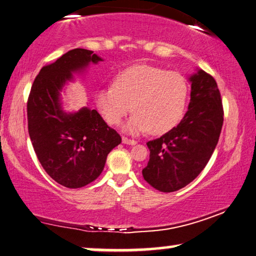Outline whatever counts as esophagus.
Here are the masks:
<instances>
[{"mask_svg": "<svg viewBox=\"0 0 256 256\" xmlns=\"http://www.w3.org/2000/svg\"><path fill=\"white\" fill-rule=\"evenodd\" d=\"M122 142H123L124 144H131V146L136 144V141L130 140V139H128V138H123V139H122Z\"/></svg>", "mask_w": 256, "mask_h": 256, "instance_id": "obj_1", "label": "esophagus"}]
</instances>
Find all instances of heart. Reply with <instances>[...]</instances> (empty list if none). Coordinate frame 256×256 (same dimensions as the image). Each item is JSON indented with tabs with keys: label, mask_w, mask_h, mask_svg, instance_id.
I'll return each instance as SVG.
<instances>
[{
	"label": "heart",
	"mask_w": 256,
	"mask_h": 256,
	"mask_svg": "<svg viewBox=\"0 0 256 256\" xmlns=\"http://www.w3.org/2000/svg\"><path fill=\"white\" fill-rule=\"evenodd\" d=\"M188 96V82L179 72L138 64L117 75L112 88H99L94 104L109 125H118L131 108L134 114L123 125L128 134L162 136L180 123Z\"/></svg>",
	"instance_id": "1"
}]
</instances>
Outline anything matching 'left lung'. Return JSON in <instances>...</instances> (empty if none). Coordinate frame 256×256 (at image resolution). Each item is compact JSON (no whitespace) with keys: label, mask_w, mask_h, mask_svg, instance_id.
Listing matches in <instances>:
<instances>
[{"label":"left lung","mask_w":256,"mask_h":256,"mask_svg":"<svg viewBox=\"0 0 256 256\" xmlns=\"http://www.w3.org/2000/svg\"><path fill=\"white\" fill-rule=\"evenodd\" d=\"M188 80L192 92L184 118L170 132L147 142L150 155L144 179L163 192H176L196 179L221 133L223 109L216 80L197 68Z\"/></svg>","instance_id":"left-lung-1"}]
</instances>
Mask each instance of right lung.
Returning <instances> with one entry per match:
<instances>
[{"label":"right lung","mask_w":256,"mask_h":256,"mask_svg":"<svg viewBox=\"0 0 256 256\" xmlns=\"http://www.w3.org/2000/svg\"><path fill=\"white\" fill-rule=\"evenodd\" d=\"M102 58L93 51L74 48L44 66L32 86L27 102L28 133L40 165L66 188L84 186L98 178L108 154L122 142L100 114L88 106L66 112L62 92Z\"/></svg>","instance_id":"right-lung-1"}]
</instances>
